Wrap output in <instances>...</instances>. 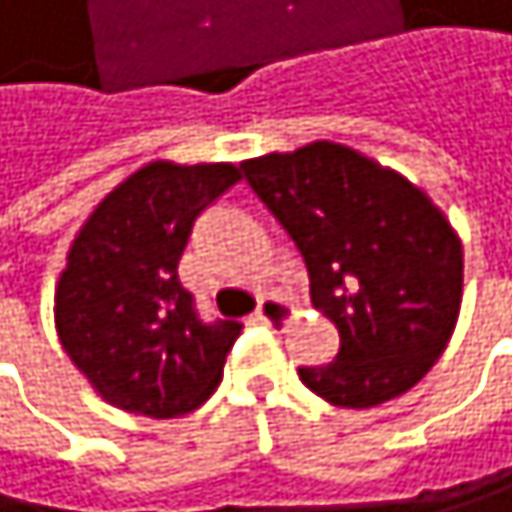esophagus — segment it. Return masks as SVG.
<instances>
[{"label": "esophagus", "mask_w": 512, "mask_h": 512, "mask_svg": "<svg viewBox=\"0 0 512 512\" xmlns=\"http://www.w3.org/2000/svg\"><path fill=\"white\" fill-rule=\"evenodd\" d=\"M288 316H291V304L276 298V294H267V298L261 301V307H258V313H254V319L264 322V325H282Z\"/></svg>", "instance_id": "esophagus-1"}]
</instances>
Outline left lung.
<instances>
[{"label": "left lung", "instance_id": "obj_1", "mask_svg": "<svg viewBox=\"0 0 512 512\" xmlns=\"http://www.w3.org/2000/svg\"><path fill=\"white\" fill-rule=\"evenodd\" d=\"M242 168L301 248L313 307L341 334L338 359L301 368V381L338 408L408 393L461 313L464 245L445 211L399 171L334 141Z\"/></svg>", "mask_w": 512, "mask_h": 512}]
</instances>
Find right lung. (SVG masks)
Here are the masks:
<instances>
[{"mask_svg": "<svg viewBox=\"0 0 512 512\" xmlns=\"http://www.w3.org/2000/svg\"><path fill=\"white\" fill-rule=\"evenodd\" d=\"M242 178L233 162L153 159L79 227L54 285V328L91 390L144 418H181L224 378L239 322L205 325L178 279L196 214Z\"/></svg>", "mask_w": 512, "mask_h": 512, "instance_id": "obj_1", "label": "right lung"}]
</instances>
